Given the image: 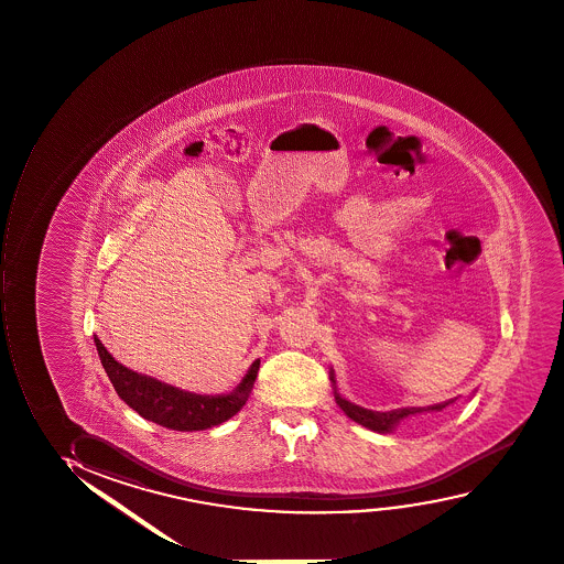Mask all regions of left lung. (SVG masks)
I'll return each mask as SVG.
<instances>
[{"instance_id": "left-lung-1", "label": "left lung", "mask_w": 564, "mask_h": 564, "mask_svg": "<svg viewBox=\"0 0 564 564\" xmlns=\"http://www.w3.org/2000/svg\"><path fill=\"white\" fill-rule=\"evenodd\" d=\"M332 382L333 390H335V401H337V405L345 411L346 416L352 419L354 422H358L361 426L373 430L377 434H392L395 427L400 426L401 422L409 419V416L421 413H437V411H443L447 405L458 400V398H453V400L434 403V405H427V408H403L387 411V413H380V411L360 408V405H356L352 401L343 398V395L339 394V390H337V382H335L333 375Z\"/></svg>"}]
</instances>
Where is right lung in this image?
I'll return each instance as SVG.
<instances>
[{"mask_svg":"<svg viewBox=\"0 0 564 564\" xmlns=\"http://www.w3.org/2000/svg\"><path fill=\"white\" fill-rule=\"evenodd\" d=\"M95 345L119 398L145 421L177 432L208 430L229 421L245 408L259 371V361L256 360L231 392L216 395L195 394L122 366L96 335Z\"/></svg>","mask_w":564,"mask_h":564,"instance_id":"1","label":"right lung"}]
</instances>
